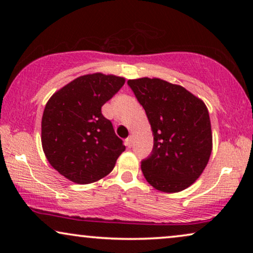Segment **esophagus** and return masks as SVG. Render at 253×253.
<instances>
[{
    "mask_svg": "<svg viewBox=\"0 0 253 253\" xmlns=\"http://www.w3.org/2000/svg\"><path fill=\"white\" fill-rule=\"evenodd\" d=\"M132 143H133V138L132 137H127L126 138V146L127 147H131V146H132Z\"/></svg>",
    "mask_w": 253,
    "mask_h": 253,
    "instance_id": "esophagus-1",
    "label": "esophagus"
}]
</instances>
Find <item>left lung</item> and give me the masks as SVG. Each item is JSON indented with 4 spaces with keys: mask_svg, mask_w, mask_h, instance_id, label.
<instances>
[{
    "mask_svg": "<svg viewBox=\"0 0 253 253\" xmlns=\"http://www.w3.org/2000/svg\"><path fill=\"white\" fill-rule=\"evenodd\" d=\"M127 85L146 112L153 151L141 161L146 181L162 192L193 184L209 164L213 147L209 109L181 85L160 78L129 79Z\"/></svg>",
    "mask_w": 253,
    "mask_h": 253,
    "instance_id": "obj_1",
    "label": "left lung"
}]
</instances>
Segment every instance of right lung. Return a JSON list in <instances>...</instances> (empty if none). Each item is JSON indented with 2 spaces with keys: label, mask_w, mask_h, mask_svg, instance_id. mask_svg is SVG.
<instances>
[{
  "label": "right lung",
  "mask_w": 253,
  "mask_h": 253,
  "mask_svg": "<svg viewBox=\"0 0 253 253\" xmlns=\"http://www.w3.org/2000/svg\"><path fill=\"white\" fill-rule=\"evenodd\" d=\"M126 78L101 72L74 79L50 96L41 121V144L55 170L77 184L99 181L126 150L101 107Z\"/></svg>",
  "instance_id": "right-lung-1"
}]
</instances>
